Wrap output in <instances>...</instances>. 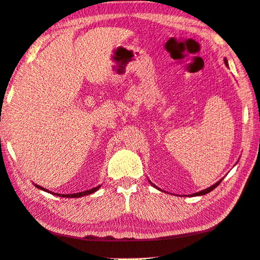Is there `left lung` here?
Returning a JSON list of instances; mask_svg holds the SVG:
<instances>
[{"label":"left lung","instance_id":"left-lung-1","mask_svg":"<svg viewBox=\"0 0 260 260\" xmlns=\"http://www.w3.org/2000/svg\"><path fill=\"white\" fill-rule=\"evenodd\" d=\"M224 62H225V64L226 66H228V60H226V58L224 59ZM221 181H223V178H221L220 179V181H218V182H217V183H215L214 184V185H211L210 187H208V188H206V190H202V191H200V192H197V193H193V194H190L191 197H196V196H204V194H207V193H209L210 191H212V190H214V188L215 187H217V186H218L219 185V184H220V182ZM150 182V181H149ZM151 183V182H150ZM151 184H152V183H151ZM152 185H153V184H152ZM153 186H155V185H153ZM155 188H158L157 186H155ZM158 190H160V188H158Z\"/></svg>","mask_w":260,"mask_h":260}]
</instances>
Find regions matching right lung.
I'll list each match as a JSON object with an SVG mask.
<instances>
[{"label":"right lung","mask_w":260,"mask_h":260,"mask_svg":"<svg viewBox=\"0 0 260 260\" xmlns=\"http://www.w3.org/2000/svg\"><path fill=\"white\" fill-rule=\"evenodd\" d=\"M35 186H36V187H39L40 190H43V191L48 192V193H52V194H55V193L51 192V191H49V190H46V188L42 187V186H40V185H37V184H35ZM100 186H101V185H99V186H96V187H93V188H91V190H86V191H84V192L73 193V194H56V196H59V197H62V198H81V197L87 196V194H91V193H94V192H95V191H98V190H99V187H100Z\"/></svg>","instance_id":"1"}]
</instances>
